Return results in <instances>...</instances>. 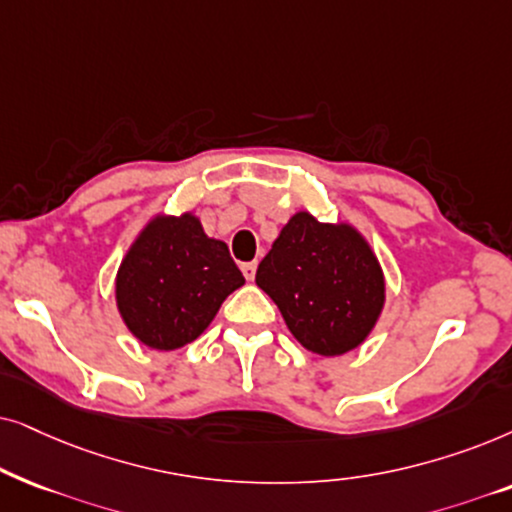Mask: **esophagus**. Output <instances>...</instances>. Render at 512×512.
<instances>
[{
    "instance_id": "obj_1",
    "label": "esophagus",
    "mask_w": 512,
    "mask_h": 512,
    "mask_svg": "<svg viewBox=\"0 0 512 512\" xmlns=\"http://www.w3.org/2000/svg\"><path fill=\"white\" fill-rule=\"evenodd\" d=\"M241 271H243V276L248 278V281H255L257 262H245V264H241Z\"/></svg>"
}]
</instances>
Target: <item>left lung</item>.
<instances>
[{"label": "left lung", "instance_id": "obj_1", "mask_svg": "<svg viewBox=\"0 0 512 512\" xmlns=\"http://www.w3.org/2000/svg\"><path fill=\"white\" fill-rule=\"evenodd\" d=\"M255 283L281 309L292 337L318 356L358 349L386 302L384 271L365 236L306 210L281 229Z\"/></svg>", "mask_w": 512, "mask_h": 512}]
</instances>
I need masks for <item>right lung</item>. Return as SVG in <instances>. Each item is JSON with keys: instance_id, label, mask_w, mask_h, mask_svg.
<instances>
[{"instance_id": "right-lung-1", "label": "right lung", "mask_w": 512, "mask_h": 512, "mask_svg": "<svg viewBox=\"0 0 512 512\" xmlns=\"http://www.w3.org/2000/svg\"><path fill=\"white\" fill-rule=\"evenodd\" d=\"M245 278L227 243L208 238L194 213L156 215L117 271V309L135 339L156 351L194 342Z\"/></svg>"}]
</instances>
